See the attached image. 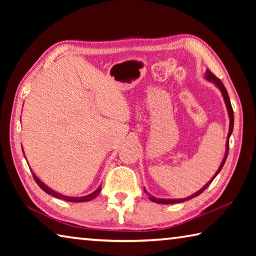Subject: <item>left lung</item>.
<instances>
[{
  "instance_id": "left-lung-1",
  "label": "left lung",
  "mask_w": 256,
  "mask_h": 256,
  "mask_svg": "<svg viewBox=\"0 0 256 256\" xmlns=\"http://www.w3.org/2000/svg\"><path fill=\"white\" fill-rule=\"evenodd\" d=\"M206 79L208 80V81H211V82H214V84L218 86L219 88V90L220 92H222V97H224V104H226V107H227V112H228V116H229V132H228V140H227V142H226V152H224V159H222V164H220V166H219V168H218V170L216 172V174L214 175V177H212V178L208 182V183L203 186V188H201V190H198L196 193H194V194H192V196H188V198H154V196H150L149 194V198L152 202H156V203H162V204H172V203H180V202H184V201H188V200H190V198H196V196H200V194L203 192V190H204L208 186H209L210 184H211V182L214 180V177L219 174L220 172V170H222V167H224V162H226V159H227V156H228V150H229V138H230V136H232V128H234V112H232V104H230V99H229V96H228V92H227V90H226V88H224V84L222 81H220L218 78H216L214 73H212L211 71H209V70H206ZM144 192L146 193H148L146 190V188H144Z\"/></svg>"
}]
</instances>
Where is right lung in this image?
I'll use <instances>...</instances> for the list:
<instances>
[{"mask_svg":"<svg viewBox=\"0 0 256 256\" xmlns=\"http://www.w3.org/2000/svg\"><path fill=\"white\" fill-rule=\"evenodd\" d=\"M24 151V150H22ZM32 176H34V180H36V183L40 185V188L42 190H45V192L47 193V194H50V196H54V198H60V200H64V201H68V202H88V201H92V198H96L98 194H99V192H100V190H102V186H99V188L94 190V192H92V194H88V196H80V198H74V196H63V194H60V193H58V192H55L54 190H52V188H50L47 185H45L44 183H42V182L38 178V177L34 174L32 172Z\"/></svg>","mask_w":256,"mask_h":256,"instance_id":"add662e5","label":"right lung"}]
</instances>
